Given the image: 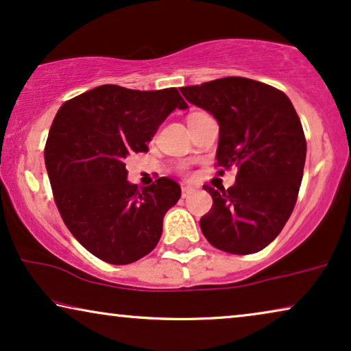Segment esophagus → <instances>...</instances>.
<instances>
[{"instance_id": "esophagus-1", "label": "esophagus", "mask_w": 351, "mask_h": 351, "mask_svg": "<svg viewBox=\"0 0 351 351\" xmlns=\"http://www.w3.org/2000/svg\"><path fill=\"white\" fill-rule=\"evenodd\" d=\"M191 191H193V189H191V186L182 185V196H184V198H186V196H189Z\"/></svg>"}]
</instances>
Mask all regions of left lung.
Returning a JSON list of instances; mask_svg holds the SVG:
<instances>
[{
	"label": "left lung",
	"instance_id": "obj_1",
	"mask_svg": "<svg viewBox=\"0 0 351 351\" xmlns=\"http://www.w3.org/2000/svg\"><path fill=\"white\" fill-rule=\"evenodd\" d=\"M180 93L219 123L217 165L238 167L228 190L204 185L213 208L201 232L220 251H262L291 217L304 177L306 142L294 105L281 90L239 76Z\"/></svg>",
	"mask_w": 351,
	"mask_h": 351
}]
</instances>
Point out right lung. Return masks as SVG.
<instances>
[{"instance_id": "1", "label": "right lung", "mask_w": 351, "mask_h": 351, "mask_svg": "<svg viewBox=\"0 0 351 351\" xmlns=\"http://www.w3.org/2000/svg\"><path fill=\"white\" fill-rule=\"evenodd\" d=\"M176 108H189L176 88L104 84L65 102L56 114L45 162L57 209L81 246L100 261L126 265L160 241L180 185L160 177L138 189L128 182L126 160L148 150Z\"/></svg>"}]
</instances>
